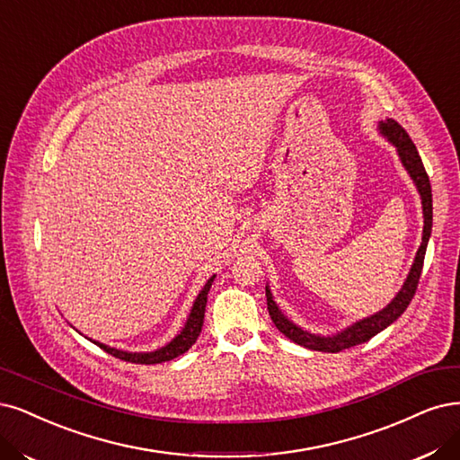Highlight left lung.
Here are the masks:
<instances>
[{"label": "left lung", "mask_w": 460, "mask_h": 460, "mask_svg": "<svg viewBox=\"0 0 460 460\" xmlns=\"http://www.w3.org/2000/svg\"><path fill=\"white\" fill-rule=\"evenodd\" d=\"M376 129L395 148V152H398L402 165L409 172L411 181H413V184L417 186V192H419L420 203H422V217H424L422 243L417 251L413 264H411V270L402 285V289L395 293V296L390 300V303L383 310H378L376 314L367 315V318H363V320H358L356 323L344 327L342 331L332 332V335H315V332H310L303 327H298L296 323H293L288 315L279 310V306L274 300V295L270 291V285L266 283V303H268V312H270V318H272L274 325L289 341L308 348V350L335 354V352L344 350V348H352L356 344L367 342L371 337L376 335V332L385 331L388 325H392L395 320L400 318L417 291V283H419V278L422 272V262H424V255H426V245H429L430 234H432V188H430L429 175H426L422 160L413 145V140L409 138V135L405 133L402 125L392 118H386V119L378 121Z\"/></svg>", "instance_id": "1"}]
</instances>
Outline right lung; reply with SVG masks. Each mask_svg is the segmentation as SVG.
<instances>
[{"instance_id":"obj_1","label":"right lung","mask_w":460,"mask_h":460,"mask_svg":"<svg viewBox=\"0 0 460 460\" xmlns=\"http://www.w3.org/2000/svg\"><path fill=\"white\" fill-rule=\"evenodd\" d=\"M215 281V274L205 281L201 291L198 293L192 310H190L184 327L179 331V335L175 339H171L165 346L157 348V350L152 352H128V350H118V348H112L108 344H102L99 341H93L97 346H101L104 352L112 354L114 358H119L123 361H131V363H142V366H152V363H164L169 359H175L182 356L188 348H192V344L198 341L201 327H203V315H205V305H208V295L211 285ZM91 341V339H89Z\"/></svg>"}]
</instances>
